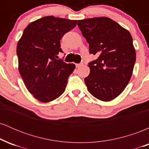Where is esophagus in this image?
<instances>
[{
	"label": "esophagus",
	"mask_w": 149,
	"mask_h": 149,
	"mask_svg": "<svg viewBox=\"0 0 149 149\" xmlns=\"http://www.w3.org/2000/svg\"><path fill=\"white\" fill-rule=\"evenodd\" d=\"M83 63H80V64H76V67H80V66H83Z\"/></svg>",
	"instance_id": "1"
}]
</instances>
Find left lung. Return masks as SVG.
<instances>
[{
  "instance_id": "left-lung-1",
  "label": "left lung",
  "mask_w": 149,
  "mask_h": 149,
  "mask_svg": "<svg viewBox=\"0 0 149 149\" xmlns=\"http://www.w3.org/2000/svg\"><path fill=\"white\" fill-rule=\"evenodd\" d=\"M78 26L89 43L90 54L97 57L89 62L85 84L92 96L109 102L121 94L131 78L136 61L132 38L108 17L78 20Z\"/></svg>"
}]
</instances>
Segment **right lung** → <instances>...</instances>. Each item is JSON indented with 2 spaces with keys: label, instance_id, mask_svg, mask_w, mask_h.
Listing matches in <instances>:
<instances>
[{
  "label": "right lung",
  "instance_id": "right-lung-1",
  "mask_svg": "<svg viewBox=\"0 0 149 149\" xmlns=\"http://www.w3.org/2000/svg\"><path fill=\"white\" fill-rule=\"evenodd\" d=\"M77 20L47 16L24 30L17 46L19 71L27 90L38 100L49 102L64 92L76 66L57 59L60 40L76 26Z\"/></svg>",
  "mask_w": 149,
  "mask_h": 149
}]
</instances>
